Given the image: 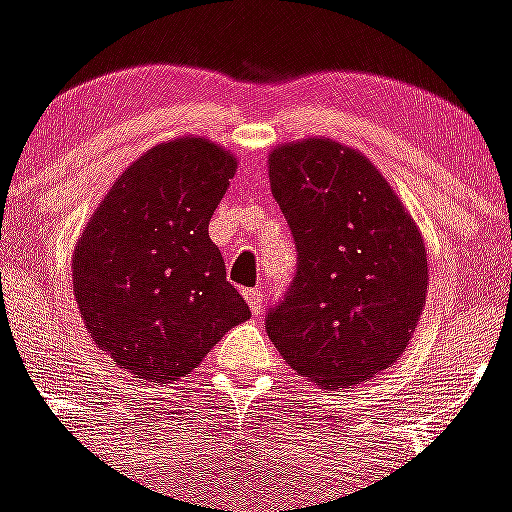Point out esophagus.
<instances>
[{
	"mask_svg": "<svg viewBox=\"0 0 512 512\" xmlns=\"http://www.w3.org/2000/svg\"><path fill=\"white\" fill-rule=\"evenodd\" d=\"M245 301L250 304L252 314H260V311H262V292H260V289H247Z\"/></svg>",
	"mask_w": 512,
	"mask_h": 512,
	"instance_id": "esophagus-1",
	"label": "esophagus"
}]
</instances>
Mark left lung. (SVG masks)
<instances>
[{
  "label": "left lung",
  "mask_w": 512,
  "mask_h": 512,
  "mask_svg": "<svg viewBox=\"0 0 512 512\" xmlns=\"http://www.w3.org/2000/svg\"><path fill=\"white\" fill-rule=\"evenodd\" d=\"M272 193L297 245V274L265 326L282 358L324 390L390 368L427 299L412 215L363 154L304 139L270 154Z\"/></svg>",
  "instance_id": "1"
}]
</instances>
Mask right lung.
<instances>
[{
  "mask_svg": "<svg viewBox=\"0 0 512 512\" xmlns=\"http://www.w3.org/2000/svg\"><path fill=\"white\" fill-rule=\"evenodd\" d=\"M235 169L208 139L157 144L112 184L75 245L73 292L90 338L149 383L184 378L250 319L208 238Z\"/></svg>",
  "mask_w": 512,
  "mask_h": 512,
  "instance_id": "obj_1",
  "label": "right lung"
}]
</instances>
